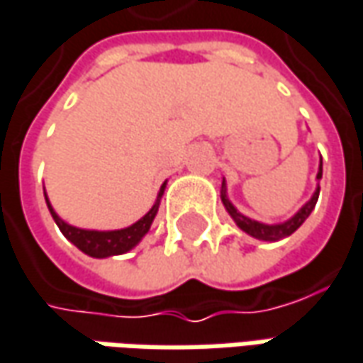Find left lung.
Masks as SVG:
<instances>
[{"mask_svg": "<svg viewBox=\"0 0 363 363\" xmlns=\"http://www.w3.org/2000/svg\"><path fill=\"white\" fill-rule=\"evenodd\" d=\"M321 174H323V169H321V162H319V170H318V177L315 179H321ZM319 199V184L318 189H315V193L311 194V199L307 201L306 205L301 206L297 213H295L291 219L283 220V223H277V225H267V223H259V220L249 219V217H245L243 213H239L235 205H233L231 201H229V196H227V182L223 179V184H220V201H223V205L227 208V213L231 215V219L237 223V227L245 231L247 235H251V237H255L259 241H281L285 237H289L291 233H295L301 225H303V220L311 215V211L315 208V203H318Z\"/></svg>", "mask_w": 363, "mask_h": 363, "instance_id": "8db88e82", "label": "left lung"}]
</instances>
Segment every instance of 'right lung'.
I'll return each instance as SVG.
<instances>
[{
    "label": "right lung",
    "mask_w": 363,
    "mask_h": 363,
    "mask_svg": "<svg viewBox=\"0 0 363 363\" xmlns=\"http://www.w3.org/2000/svg\"><path fill=\"white\" fill-rule=\"evenodd\" d=\"M164 189H167V181L162 182L160 191L157 194V201L152 208L144 215L143 219H138L136 223H132L130 227L126 229H116V231H92V229H80V227H74V225H68L66 220L62 219L54 211L52 203L48 201V194H45V203H48V208L52 213V217L56 220V225L60 227L62 235L68 239L69 243H74L82 253L86 255L96 257V259H104V257L112 255H122V253H128L130 249H134L136 245L143 241V237L148 233L152 220L157 217L158 206H160V199L164 194Z\"/></svg>",
    "instance_id": "1"
}]
</instances>
